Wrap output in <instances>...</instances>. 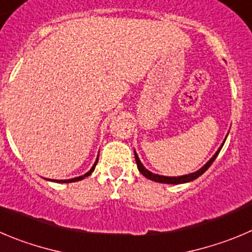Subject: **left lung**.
Returning <instances> with one entry per match:
<instances>
[{"mask_svg": "<svg viewBox=\"0 0 252 252\" xmlns=\"http://www.w3.org/2000/svg\"><path fill=\"white\" fill-rule=\"evenodd\" d=\"M225 142V141H224ZM224 142H222V145L220 146L219 150L215 152V155L213 156L212 158H210L209 160H208L207 163L204 164V166L202 167V168L199 169V171L194 172V173H190V174H186V176H181V177H166V176H159V174H155L152 173V172H150L148 169H146L145 167H143V164L141 163L140 158H138L137 153L135 152V159H136V163H137V168L138 171L141 172V173L143 174V176L146 177V178L151 179V181L153 182H158V183H167V184H181V183H187V182H191L194 181V179H196L198 177L202 176L203 173H204L205 171H207L208 168H209L210 166H212V163L215 160V158H217V156L219 155L220 150H221V147L224 146Z\"/></svg>", "mask_w": 252, "mask_h": 252, "instance_id": "obj_1", "label": "left lung"}]
</instances>
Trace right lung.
Returning <instances> with one entry per match:
<instances>
[{"instance_id":"add662e5","label":"right lung","mask_w":252,"mask_h":252,"mask_svg":"<svg viewBox=\"0 0 252 252\" xmlns=\"http://www.w3.org/2000/svg\"><path fill=\"white\" fill-rule=\"evenodd\" d=\"M97 159H99V157L96 158V160H95V163H94V166L92 167V169H90V171H89L88 173L84 174V176L76 177V178H71V179H64V181H57V179H53V182H58V183H70V182H78V181H81V179H84V178H85V177H89V176H90V174L93 173V172H94L95 167H96V163H97Z\"/></svg>"}]
</instances>
